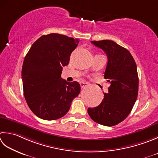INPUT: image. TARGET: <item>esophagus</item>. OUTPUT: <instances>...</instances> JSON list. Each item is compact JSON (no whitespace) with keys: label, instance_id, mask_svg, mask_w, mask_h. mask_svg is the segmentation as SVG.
<instances>
[{"label":"esophagus","instance_id":"esophagus-1","mask_svg":"<svg viewBox=\"0 0 158 158\" xmlns=\"http://www.w3.org/2000/svg\"><path fill=\"white\" fill-rule=\"evenodd\" d=\"M80 85H81V88H85V87H86V86L88 85V83L81 82V83H80Z\"/></svg>","mask_w":158,"mask_h":158}]
</instances>
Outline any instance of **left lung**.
<instances>
[{
    "label": "left lung",
    "mask_w": 158,
    "mask_h": 158,
    "mask_svg": "<svg viewBox=\"0 0 158 158\" xmlns=\"http://www.w3.org/2000/svg\"><path fill=\"white\" fill-rule=\"evenodd\" d=\"M108 59L104 77L110 83L101 104L88 108L90 118L100 125L112 127L124 120L131 112L138 92L136 64L130 52L112 40L91 41Z\"/></svg>",
    "instance_id": "obj_1"
}]
</instances>
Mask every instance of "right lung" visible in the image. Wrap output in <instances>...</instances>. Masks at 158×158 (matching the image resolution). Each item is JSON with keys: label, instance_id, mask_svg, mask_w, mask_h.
I'll return each instance as SVG.
<instances>
[{"label": "right lung", "instance_id": "obj_1", "mask_svg": "<svg viewBox=\"0 0 158 158\" xmlns=\"http://www.w3.org/2000/svg\"><path fill=\"white\" fill-rule=\"evenodd\" d=\"M79 42L58 33L40 37L27 52L22 69L23 91L28 106L40 118L53 120L66 115L80 93L77 81L61 78L63 66Z\"/></svg>", "mask_w": 158, "mask_h": 158}]
</instances>
